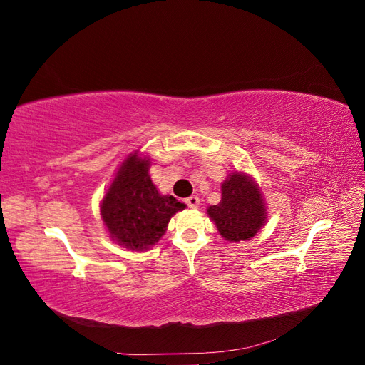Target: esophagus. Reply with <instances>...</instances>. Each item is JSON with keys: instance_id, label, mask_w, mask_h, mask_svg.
<instances>
[{"instance_id": "1", "label": "esophagus", "mask_w": 365, "mask_h": 365, "mask_svg": "<svg viewBox=\"0 0 365 365\" xmlns=\"http://www.w3.org/2000/svg\"><path fill=\"white\" fill-rule=\"evenodd\" d=\"M185 204L189 205L190 208H197V207H200V197H197V196H190V197H187V200H185Z\"/></svg>"}]
</instances>
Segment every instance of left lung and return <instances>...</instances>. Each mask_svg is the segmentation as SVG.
Here are the masks:
<instances>
[{"instance_id":"1","label":"left lung","mask_w":365,"mask_h":365,"mask_svg":"<svg viewBox=\"0 0 365 365\" xmlns=\"http://www.w3.org/2000/svg\"><path fill=\"white\" fill-rule=\"evenodd\" d=\"M220 202L207 215L228 242L250 240L267 224V204L256 180L245 172H231L220 184Z\"/></svg>"}]
</instances>
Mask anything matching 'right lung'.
Returning <instances> with one entry per match:
<instances>
[{"label": "right lung", "mask_w": 365, "mask_h": 365, "mask_svg": "<svg viewBox=\"0 0 365 365\" xmlns=\"http://www.w3.org/2000/svg\"><path fill=\"white\" fill-rule=\"evenodd\" d=\"M150 157L134 150L118 165L101 201L109 236L132 251L149 250L164 236L170 217L185 208L172 195H161L152 182Z\"/></svg>", "instance_id": "right-lung-1"}]
</instances>
